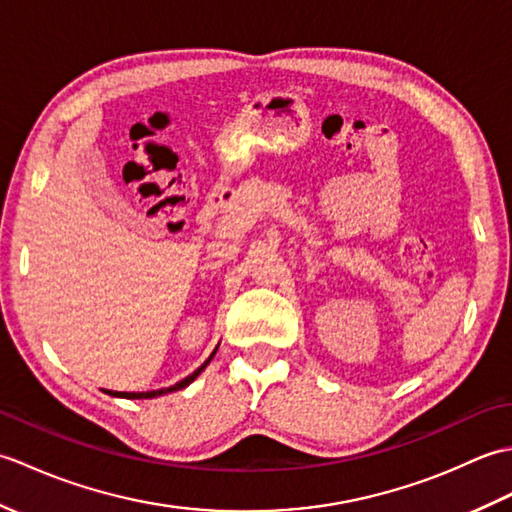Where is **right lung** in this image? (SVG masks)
<instances>
[{"mask_svg":"<svg viewBox=\"0 0 512 512\" xmlns=\"http://www.w3.org/2000/svg\"><path fill=\"white\" fill-rule=\"evenodd\" d=\"M215 352H217V347H215V350H213V354H211L209 358H206V361H204V363H202L198 369H195L193 374H189L187 378H182L180 383H176V385L165 387V389H154V391H116L114 396H121V398H156V396H162V394H169V391H178V389H182V387H187L189 383H193V380L200 376L202 369L211 363V358L215 356Z\"/></svg>","mask_w":512,"mask_h":512,"instance_id":"obj_1","label":"right lung"}]
</instances>
